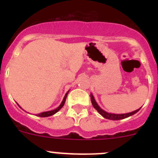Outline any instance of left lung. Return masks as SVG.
Instances as JSON below:
<instances>
[{
	"mask_svg": "<svg viewBox=\"0 0 158 158\" xmlns=\"http://www.w3.org/2000/svg\"><path fill=\"white\" fill-rule=\"evenodd\" d=\"M91 102H92V104L93 106V107L95 108V109L98 111V112L101 114L102 117H104L106 119H109V120H121V119H124V118H126L130 117V116L133 115V114H136L138 111H139L140 109L135 110V111H131V112H129V113H125V114H114V113H109L107 112V111H104L103 109H102L101 108L99 107L98 104H97L96 101L95 100L94 98V96L92 95V94L91 93Z\"/></svg>",
	"mask_w": 158,
	"mask_h": 158,
	"instance_id": "obj_1",
	"label": "left lung"
}]
</instances>
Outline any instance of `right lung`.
I'll use <instances>...</instances> for the list:
<instances>
[{"label": "right lung", "mask_w": 158, "mask_h": 158, "mask_svg": "<svg viewBox=\"0 0 158 158\" xmlns=\"http://www.w3.org/2000/svg\"><path fill=\"white\" fill-rule=\"evenodd\" d=\"M69 90L68 91V92H66V95H65L64 98H63V102H62L61 104L60 105V106H59V107H57L56 109L52 110V111H44V112L40 113V114H36V116H39V117H44H44H49V116H51V115H52V114H56V113L57 111H60V110L62 108H63V106H64L65 102H66V97H67V95H68V93H69Z\"/></svg>", "instance_id": "add662e5"}]
</instances>
